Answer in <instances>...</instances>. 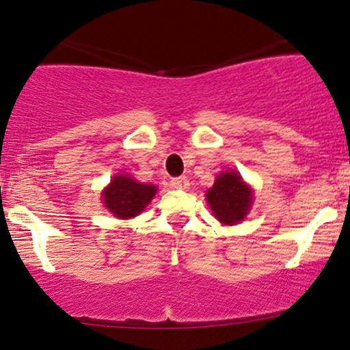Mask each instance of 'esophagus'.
I'll return each instance as SVG.
<instances>
[{
	"mask_svg": "<svg viewBox=\"0 0 350 350\" xmlns=\"http://www.w3.org/2000/svg\"><path fill=\"white\" fill-rule=\"evenodd\" d=\"M171 186L174 187V189H187V187H189V179L184 178V176H181V178H174L171 179Z\"/></svg>",
	"mask_w": 350,
	"mask_h": 350,
	"instance_id": "obj_1",
	"label": "esophagus"
}]
</instances>
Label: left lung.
Returning a JSON list of instances; mask_svg holds the SVG:
<instances>
[{"mask_svg": "<svg viewBox=\"0 0 350 350\" xmlns=\"http://www.w3.org/2000/svg\"><path fill=\"white\" fill-rule=\"evenodd\" d=\"M206 198L217 221L228 226L244 221L252 206V189L236 171H222L217 174Z\"/></svg>", "mask_w": 350, "mask_h": 350, "instance_id": "obj_1", "label": "left lung"}]
</instances>
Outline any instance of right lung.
Masks as SVG:
<instances>
[{
    "mask_svg": "<svg viewBox=\"0 0 350 350\" xmlns=\"http://www.w3.org/2000/svg\"><path fill=\"white\" fill-rule=\"evenodd\" d=\"M157 187L154 184L137 183L128 174L114 176L103 191V204L114 217L131 219L144 211L154 198Z\"/></svg>",
    "mask_w": 350,
    "mask_h": 350,
    "instance_id": "add662e5",
    "label": "right lung"
}]
</instances>
